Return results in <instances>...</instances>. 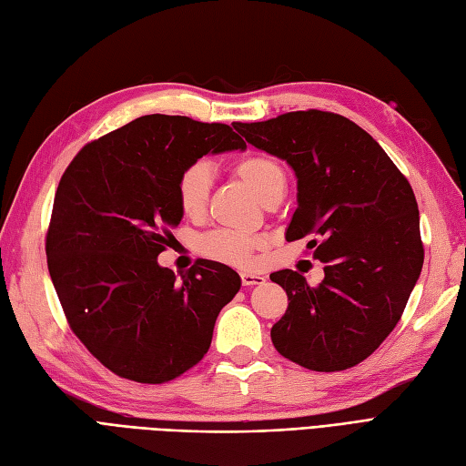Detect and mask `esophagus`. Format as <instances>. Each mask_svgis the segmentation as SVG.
<instances>
[{"instance_id": "34e87169", "label": "esophagus", "mask_w": 466, "mask_h": 466, "mask_svg": "<svg viewBox=\"0 0 466 466\" xmlns=\"http://www.w3.org/2000/svg\"><path fill=\"white\" fill-rule=\"evenodd\" d=\"M264 276L260 274H253V272H241V282L243 286H258V284H264Z\"/></svg>"}]
</instances>
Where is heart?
<instances>
[{
	"label": "heart",
	"mask_w": 466,
	"mask_h": 466,
	"mask_svg": "<svg viewBox=\"0 0 466 466\" xmlns=\"http://www.w3.org/2000/svg\"><path fill=\"white\" fill-rule=\"evenodd\" d=\"M233 174L253 192L262 204L279 198L286 190V172L279 158L264 153H248L233 162ZM211 190V172L202 162L187 167L176 182V199L187 219H202L208 211ZM199 250L213 260L228 262L233 267H247L253 262L258 248L264 247L260 237L241 231L219 229L199 238Z\"/></svg>",
	"instance_id": "1"
}]
</instances>
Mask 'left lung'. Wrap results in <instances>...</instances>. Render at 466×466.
I'll list each match as a JSON object with an SVG mask.
<instances>
[{
	"label": "left lung",
	"instance_id": "left-lung-1",
	"mask_svg": "<svg viewBox=\"0 0 466 466\" xmlns=\"http://www.w3.org/2000/svg\"><path fill=\"white\" fill-rule=\"evenodd\" d=\"M233 127L294 170L298 208L286 238L309 237L313 258L325 262L316 288L294 270L270 274L288 294L270 331L276 350L318 372L355 367L394 329L421 274L410 182L367 131L337 113L292 111Z\"/></svg>",
	"mask_w": 466,
	"mask_h": 466
}]
</instances>
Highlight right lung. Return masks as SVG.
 Segmentation results:
<instances>
[{"label": "right lung", "mask_w": 466, "mask_h": 466, "mask_svg": "<svg viewBox=\"0 0 466 466\" xmlns=\"http://www.w3.org/2000/svg\"><path fill=\"white\" fill-rule=\"evenodd\" d=\"M237 148L229 125L153 113L86 145L62 174L48 272L72 331L117 376L168 382L208 353L241 276L202 258L178 279L157 258L184 218L182 170Z\"/></svg>", "instance_id": "1"}]
</instances>
